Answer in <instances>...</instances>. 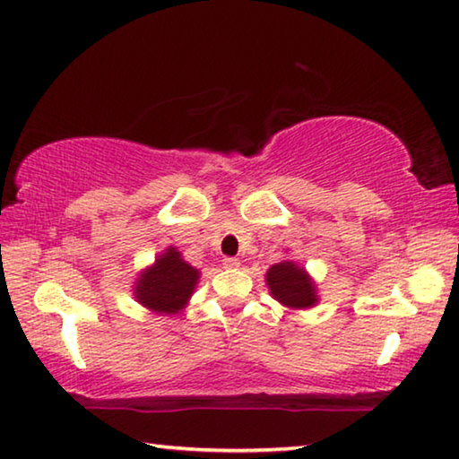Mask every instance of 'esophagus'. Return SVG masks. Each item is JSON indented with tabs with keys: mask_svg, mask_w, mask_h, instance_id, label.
Returning a JSON list of instances; mask_svg holds the SVG:
<instances>
[{
	"mask_svg": "<svg viewBox=\"0 0 459 459\" xmlns=\"http://www.w3.org/2000/svg\"><path fill=\"white\" fill-rule=\"evenodd\" d=\"M222 265L227 269H237V267H240V261L237 257H227L222 261Z\"/></svg>",
	"mask_w": 459,
	"mask_h": 459,
	"instance_id": "1",
	"label": "esophagus"
}]
</instances>
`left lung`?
<instances>
[{
  "instance_id": "8db88e82",
  "label": "left lung",
  "mask_w": 459,
  "mask_h": 459,
  "mask_svg": "<svg viewBox=\"0 0 459 459\" xmlns=\"http://www.w3.org/2000/svg\"><path fill=\"white\" fill-rule=\"evenodd\" d=\"M265 281L273 299L290 309H309L320 301L312 275L307 273L306 267L298 265L291 259L271 265L265 273Z\"/></svg>"
}]
</instances>
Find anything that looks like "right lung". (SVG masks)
Segmentation results:
<instances>
[{"mask_svg":"<svg viewBox=\"0 0 459 459\" xmlns=\"http://www.w3.org/2000/svg\"><path fill=\"white\" fill-rule=\"evenodd\" d=\"M200 271L184 261L176 247L161 251L150 267L139 271L134 281V295L137 304L160 316H176L188 306L196 290Z\"/></svg>","mask_w":459,"mask_h":459,"instance_id":"right-lung-1","label":"right lung"}]
</instances>
